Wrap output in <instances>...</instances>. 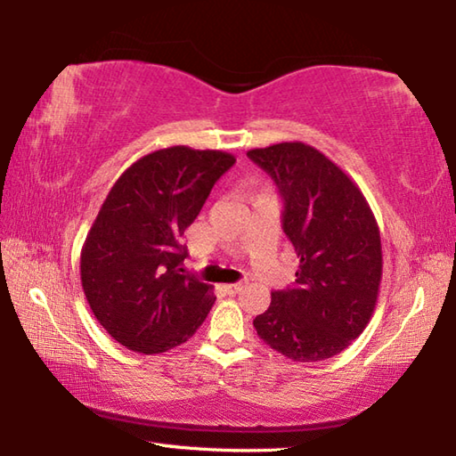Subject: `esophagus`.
<instances>
[{
  "label": "esophagus",
  "mask_w": 456,
  "mask_h": 456,
  "mask_svg": "<svg viewBox=\"0 0 456 456\" xmlns=\"http://www.w3.org/2000/svg\"><path fill=\"white\" fill-rule=\"evenodd\" d=\"M243 289V283L239 281V283H229V285H225V291L227 293H231V296H233V293H239Z\"/></svg>",
  "instance_id": "esophagus-1"
}]
</instances>
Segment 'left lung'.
<instances>
[{
    "mask_svg": "<svg viewBox=\"0 0 456 456\" xmlns=\"http://www.w3.org/2000/svg\"><path fill=\"white\" fill-rule=\"evenodd\" d=\"M283 199V233L299 269L253 320L257 336L293 362L336 356L372 318L382 280L380 229L366 197L342 168L305 142L247 151Z\"/></svg>",
    "mask_w": 456,
    "mask_h": 456,
    "instance_id": "left-lung-1",
    "label": "left lung"
}]
</instances>
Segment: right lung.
I'll list each match as a JSON object with an SVG mask.
<instances>
[{
    "label": "right lung",
    "instance_id": "1",
    "mask_svg": "<svg viewBox=\"0 0 456 456\" xmlns=\"http://www.w3.org/2000/svg\"><path fill=\"white\" fill-rule=\"evenodd\" d=\"M235 157L168 146L138 159L100 207L80 253L84 296L118 344L138 354L176 348L215 304L213 285L183 272L179 245Z\"/></svg>",
    "mask_w": 456,
    "mask_h": 456
}]
</instances>
